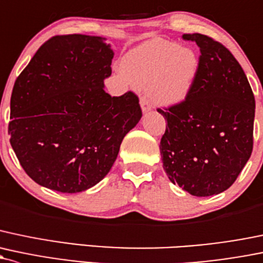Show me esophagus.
<instances>
[{"mask_svg":"<svg viewBox=\"0 0 263 263\" xmlns=\"http://www.w3.org/2000/svg\"><path fill=\"white\" fill-rule=\"evenodd\" d=\"M140 103H141V107H142L143 113H146V112H148V110H151V103H150V102H148V99L146 98V97H141Z\"/></svg>","mask_w":263,"mask_h":263,"instance_id":"obj_1","label":"esophagus"}]
</instances>
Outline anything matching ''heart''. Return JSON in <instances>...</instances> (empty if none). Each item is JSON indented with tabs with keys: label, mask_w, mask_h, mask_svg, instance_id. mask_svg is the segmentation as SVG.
Segmentation results:
<instances>
[{
	"label": "heart",
	"mask_w": 263,
	"mask_h": 263,
	"mask_svg": "<svg viewBox=\"0 0 263 263\" xmlns=\"http://www.w3.org/2000/svg\"><path fill=\"white\" fill-rule=\"evenodd\" d=\"M127 78L147 92L156 103L176 104L186 98L198 73L195 52L171 41L155 39L123 58Z\"/></svg>",
	"instance_id": "obj_1"
}]
</instances>
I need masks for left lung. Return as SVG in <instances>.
<instances>
[{"instance_id": "1", "label": "left lung", "mask_w": 263, "mask_h": 263, "mask_svg": "<svg viewBox=\"0 0 263 263\" xmlns=\"http://www.w3.org/2000/svg\"><path fill=\"white\" fill-rule=\"evenodd\" d=\"M182 40L198 45V73L184 101L157 108L167 121L160 153L171 182L211 197L236 181L252 154L255 96L223 44L203 34H184Z\"/></svg>"}]
</instances>
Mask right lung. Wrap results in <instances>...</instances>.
Instances as JSON below:
<instances>
[{
	"instance_id": "obj_1",
	"label": "right lung",
	"mask_w": 263,
	"mask_h": 263,
	"mask_svg": "<svg viewBox=\"0 0 263 263\" xmlns=\"http://www.w3.org/2000/svg\"><path fill=\"white\" fill-rule=\"evenodd\" d=\"M113 50L99 36L57 35L35 52L11 95L8 134L25 173L60 193L95 186L142 117L139 97H110Z\"/></svg>"
}]
</instances>
